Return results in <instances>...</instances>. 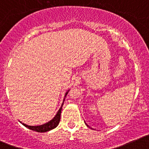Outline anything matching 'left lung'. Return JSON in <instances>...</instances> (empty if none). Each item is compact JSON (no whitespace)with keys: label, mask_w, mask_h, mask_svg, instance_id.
<instances>
[{"label":"left lung","mask_w":149,"mask_h":149,"mask_svg":"<svg viewBox=\"0 0 149 149\" xmlns=\"http://www.w3.org/2000/svg\"><path fill=\"white\" fill-rule=\"evenodd\" d=\"M86 125H87V126H88V127H89V126H88V125H87V124H86Z\"/></svg>","instance_id":"left-lung-1"}]
</instances>
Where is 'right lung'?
Listing matches in <instances>:
<instances>
[{"label": "right lung", "instance_id": "obj_1", "mask_svg": "<svg viewBox=\"0 0 149 149\" xmlns=\"http://www.w3.org/2000/svg\"><path fill=\"white\" fill-rule=\"evenodd\" d=\"M69 91H68L66 92L65 95V99L63 100V102L61 104V106L60 107L59 110L58 111L57 113L56 114V116L52 119L50 121H49L48 123H45V124L41 125H37V126H32V125H28L24 124V123H22L21 122H20L21 123H22L23 125H24L25 127L28 128L29 129L33 130V131H37V132H40V133H42V132H47V131H49L50 130L53 129V128H56V127L58 126V123L60 122V118H61V109H62V106L63 104H64V102H65V97H66L67 94L68 93Z\"/></svg>", "mask_w": 149, "mask_h": 149}]
</instances>
